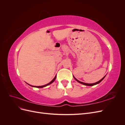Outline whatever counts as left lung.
<instances>
[{
	"instance_id": "obj_1",
	"label": "left lung",
	"mask_w": 125,
	"mask_h": 125,
	"mask_svg": "<svg viewBox=\"0 0 125 125\" xmlns=\"http://www.w3.org/2000/svg\"><path fill=\"white\" fill-rule=\"evenodd\" d=\"M105 76H106V75H105V76L102 78V79H101V80H100V81H97V82H95V83H84V82H81V81H79L78 80H77V79L75 78L74 76H73V78H74V79L75 80H76L77 82H78L79 83H81V84H83V85H86V86H93V85H96V84H99V83H100L102 80H103V79H104V78L105 77Z\"/></svg>"
}]
</instances>
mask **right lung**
<instances>
[{
	"instance_id": "right-lung-1",
	"label": "right lung",
	"mask_w": 125,
	"mask_h": 125,
	"mask_svg": "<svg viewBox=\"0 0 125 125\" xmlns=\"http://www.w3.org/2000/svg\"><path fill=\"white\" fill-rule=\"evenodd\" d=\"M56 76L55 77V78L52 79V80L50 82V83H47V84H45V85H42V86H33V85H30V84H28V83H27L28 84H29V85H30V86H32V87H35V88H44V87H45V86H47V85H50V84H52V82H54V81L55 80V79H56Z\"/></svg>"
}]
</instances>
